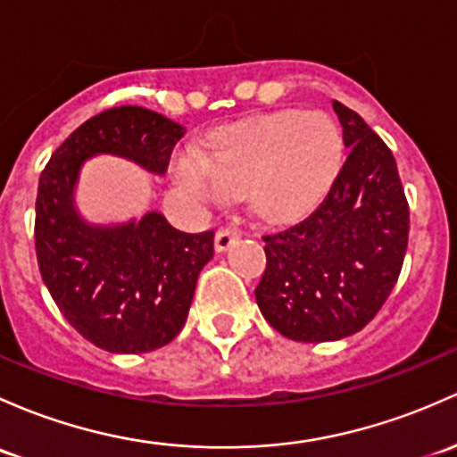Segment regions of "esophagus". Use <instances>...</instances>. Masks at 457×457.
<instances>
[{"label":"esophagus","instance_id":"obj_1","mask_svg":"<svg viewBox=\"0 0 457 457\" xmlns=\"http://www.w3.org/2000/svg\"><path fill=\"white\" fill-rule=\"evenodd\" d=\"M238 238V229L232 228V225H225V228L216 229V237H214V247L216 252H225L234 241Z\"/></svg>","mask_w":457,"mask_h":457}]
</instances>
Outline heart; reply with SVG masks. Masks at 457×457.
<instances>
[{"mask_svg": "<svg viewBox=\"0 0 457 457\" xmlns=\"http://www.w3.org/2000/svg\"><path fill=\"white\" fill-rule=\"evenodd\" d=\"M344 160V133L326 112H278L223 129L208 157L177 153L175 179L204 201L249 192L256 212L285 219L315 204Z\"/></svg>", "mask_w": 457, "mask_h": 457, "instance_id": "obj_1", "label": "heart"}]
</instances>
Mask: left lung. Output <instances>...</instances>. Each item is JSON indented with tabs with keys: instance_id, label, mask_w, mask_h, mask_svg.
<instances>
[{
	"instance_id": "left-lung-1",
	"label": "left lung",
	"mask_w": 457,
	"mask_h": 457,
	"mask_svg": "<svg viewBox=\"0 0 457 457\" xmlns=\"http://www.w3.org/2000/svg\"><path fill=\"white\" fill-rule=\"evenodd\" d=\"M348 146L324 199L295 223L265 234L261 313L293 342L359 333L381 311L401 273L410 204L387 144L333 100Z\"/></svg>"
}]
</instances>
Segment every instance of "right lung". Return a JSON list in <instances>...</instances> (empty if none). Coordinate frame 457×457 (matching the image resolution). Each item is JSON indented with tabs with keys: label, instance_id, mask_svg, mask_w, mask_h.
<instances>
[{
	"label": "right lung",
	"instance_id": "right-lung-1",
	"mask_svg": "<svg viewBox=\"0 0 457 457\" xmlns=\"http://www.w3.org/2000/svg\"><path fill=\"white\" fill-rule=\"evenodd\" d=\"M181 136V124L148 109H107L70 133L38 179V271L65 320L109 353H151L179 335L196 278L214 253V232H179L157 212L122 228H89L74 212L71 188L96 153L164 172Z\"/></svg>",
	"mask_w": 457,
	"mask_h": 457
}]
</instances>
